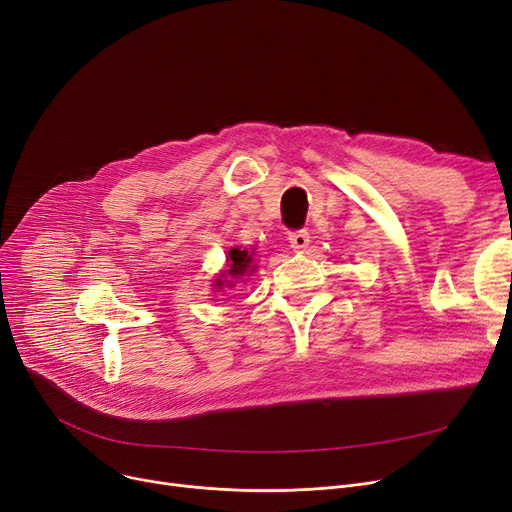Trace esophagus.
Wrapping results in <instances>:
<instances>
[{
  "label": "esophagus",
  "mask_w": 512,
  "mask_h": 512,
  "mask_svg": "<svg viewBox=\"0 0 512 512\" xmlns=\"http://www.w3.org/2000/svg\"><path fill=\"white\" fill-rule=\"evenodd\" d=\"M288 242L294 251H305L309 247V232L307 230H294L288 234Z\"/></svg>",
  "instance_id": "1"
}]
</instances>
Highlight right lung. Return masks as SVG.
I'll use <instances>...</instances> for the list:
<instances>
[{
    "mask_svg": "<svg viewBox=\"0 0 512 512\" xmlns=\"http://www.w3.org/2000/svg\"><path fill=\"white\" fill-rule=\"evenodd\" d=\"M226 265H228V270L222 272L218 280H213L215 288H224V284L228 288H232V284H234L232 280L251 276L255 272V267H257V265H253V251L240 249V247H234V249L228 251Z\"/></svg>",
    "mask_w": 512,
    "mask_h": 512,
    "instance_id": "obj_1",
    "label": "right lung"
}]
</instances>
